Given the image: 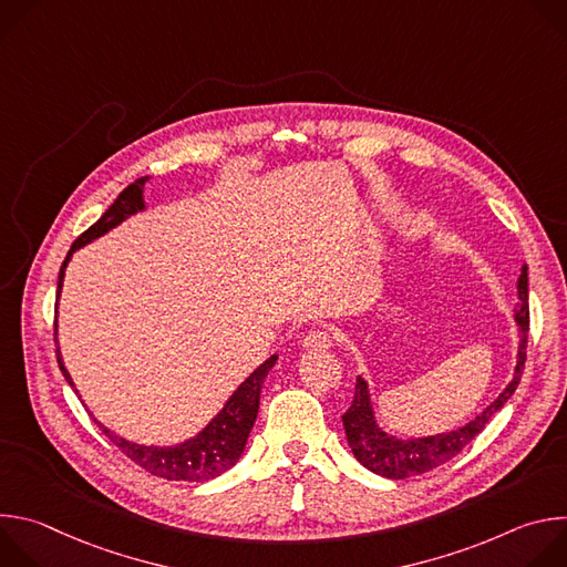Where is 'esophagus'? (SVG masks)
Returning a JSON list of instances; mask_svg holds the SVG:
<instances>
[{"mask_svg": "<svg viewBox=\"0 0 567 567\" xmlns=\"http://www.w3.org/2000/svg\"><path fill=\"white\" fill-rule=\"evenodd\" d=\"M300 346H302V350H318V352H326V350H330V348H332V337H330L328 332H320V330H316V332H309L307 337H302Z\"/></svg>", "mask_w": 567, "mask_h": 567, "instance_id": "esophagus-1", "label": "esophagus"}]
</instances>
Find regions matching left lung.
<instances>
[{"label":"left lung","mask_w":567,"mask_h":567,"mask_svg":"<svg viewBox=\"0 0 567 567\" xmlns=\"http://www.w3.org/2000/svg\"><path fill=\"white\" fill-rule=\"evenodd\" d=\"M518 307H516V322H518V334H520V346H518V363L514 379L509 385L498 394V399L482 411L473 422L464 424L457 431L431 435V437H392L383 433L377 422L374 413L370 406V392L368 383L357 377V390H354V401L352 406L343 415V429L348 435V444L354 453V457L370 468L372 473H379L390 480H403L411 475H420L426 471H433L435 466L453 460L466 444H471L484 426L489 424V420L505 406L509 396L514 394L516 385L520 383L525 359H527V334H529V300H527V267H523L520 278H518Z\"/></svg>","instance_id":"left-lung-1"}]
</instances>
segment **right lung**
I'll return each mask as SVG.
<instances>
[{"label": "right lung", "instance_id": "add662e5", "mask_svg": "<svg viewBox=\"0 0 567 567\" xmlns=\"http://www.w3.org/2000/svg\"><path fill=\"white\" fill-rule=\"evenodd\" d=\"M145 182H147V177H141L134 184H130L116 197V202L103 213V217L73 241L64 262H62L60 276H58V293L62 289L64 267L75 249L85 247L87 241L105 235L110 228L118 226L125 217L145 208V204H143ZM55 334H58V326H55ZM55 357H58V365H60L64 379L73 388V381L62 363L60 350H55ZM276 359H278L276 354L269 357L258 370H254V374L249 379H245V383H239V388L224 403V409L210 420V424L199 435H195L193 440H186L177 446L161 449V446L134 444V442L118 437L110 429H105L101 422H96V420L94 422L114 442V446L121 449V453H125L134 464H138L141 468H145L147 473H152L156 477L186 480V482H204V480L217 477L239 460L241 451H245V446H247L249 433L256 424L258 409H260V390H262V383H265L269 370L274 368Z\"/></svg>", "mask_w": 567, "mask_h": 567}]
</instances>
